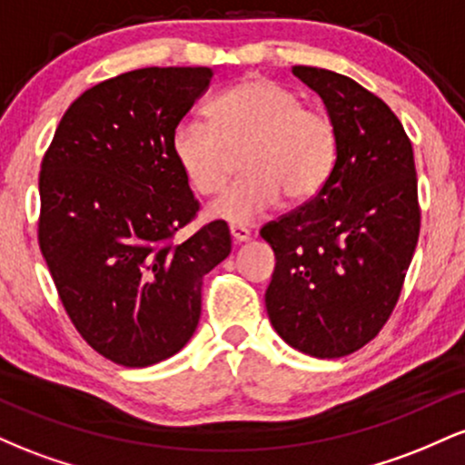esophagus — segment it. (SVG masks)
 Returning <instances> with one entry per match:
<instances>
[{
    "label": "esophagus",
    "mask_w": 465,
    "mask_h": 465,
    "mask_svg": "<svg viewBox=\"0 0 465 465\" xmlns=\"http://www.w3.org/2000/svg\"><path fill=\"white\" fill-rule=\"evenodd\" d=\"M229 233H232L233 242H236V244L247 242V240L251 238V229L242 227V225H232V227H229Z\"/></svg>",
    "instance_id": "esophagus-1"
}]
</instances>
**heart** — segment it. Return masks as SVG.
I'll return each instance as SVG.
<instances>
[{
	"label": "heart",
	"mask_w": 465,
	"mask_h": 465,
	"mask_svg": "<svg viewBox=\"0 0 465 465\" xmlns=\"http://www.w3.org/2000/svg\"><path fill=\"white\" fill-rule=\"evenodd\" d=\"M205 115L210 124L179 122L170 151L199 196L225 188L232 154L242 153V177L207 207L214 221L249 225L284 194L292 203L312 199L332 174L339 140L330 115L273 80H244L212 100Z\"/></svg>",
	"instance_id": "b5f03b06"
}]
</instances>
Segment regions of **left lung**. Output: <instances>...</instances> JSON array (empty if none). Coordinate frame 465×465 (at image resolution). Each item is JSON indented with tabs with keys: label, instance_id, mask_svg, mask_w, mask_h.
<instances>
[{
	"label": "left lung",
	"instance_id": "left-lung-1",
	"mask_svg": "<svg viewBox=\"0 0 465 465\" xmlns=\"http://www.w3.org/2000/svg\"><path fill=\"white\" fill-rule=\"evenodd\" d=\"M292 74L322 95L339 153L311 201L260 229L277 258L266 312L295 350L341 359L381 332L402 292L420 238L413 148L356 80L308 65Z\"/></svg>",
	"mask_w": 465,
	"mask_h": 465
}]
</instances>
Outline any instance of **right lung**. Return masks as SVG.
Wrapping results in <instances>:
<instances>
[{"label": "right lung", "mask_w": 465, "mask_h": 465, "mask_svg": "<svg viewBox=\"0 0 465 465\" xmlns=\"http://www.w3.org/2000/svg\"><path fill=\"white\" fill-rule=\"evenodd\" d=\"M210 67H143L87 89L39 174V247L74 328L104 359L148 367L194 334L203 277L232 251L225 221L192 236L199 201L170 137Z\"/></svg>", "instance_id": "right-lung-1"}]
</instances>
